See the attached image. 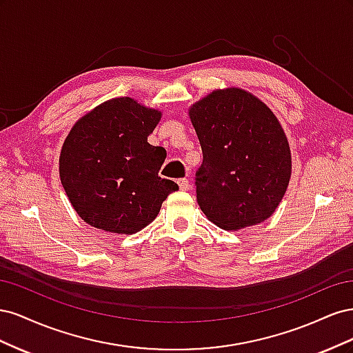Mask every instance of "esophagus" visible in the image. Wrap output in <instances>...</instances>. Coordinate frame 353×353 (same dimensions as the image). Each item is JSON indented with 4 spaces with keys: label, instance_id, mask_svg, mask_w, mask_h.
<instances>
[{
    "label": "esophagus",
    "instance_id": "1",
    "mask_svg": "<svg viewBox=\"0 0 353 353\" xmlns=\"http://www.w3.org/2000/svg\"><path fill=\"white\" fill-rule=\"evenodd\" d=\"M178 185H179V188H181V190H184V191H187V190H190V188H191V184H190V181H188L187 178H181V179H178Z\"/></svg>",
    "mask_w": 353,
    "mask_h": 353
}]
</instances>
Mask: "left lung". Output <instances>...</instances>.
<instances>
[{"instance_id":"8db88e82","label":"left lung","mask_w":353,"mask_h":353,"mask_svg":"<svg viewBox=\"0 0 353 353\" xmlns=\"http://www.w3.org/2000/svg\"><path fill=\"white\" fill-rule=\"evenodd\" d=\"M203 152L196 194L219 228L240 230L270 218L285 193L292 156L280 122L252 94L218 90L190 110Z\"/></svg>"}]
</instances>
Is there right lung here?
Returning <instances> with one entry per match:
<instances>
[{"label":"right lung","mask_w":353,"mask_h":353,"mask_svg":"<svg viewBox=\"0 0 353 353\" xmlns=\"http://www.w3.org/2000/svg\"><path fill=\"white\" fill-rule=\"evenodd\" d=\"M160 113L130 97L113 99L72 128L60 154V179L91 227L134 234L150 223L178 190L159 176L166 150L147 143Z\"/></svg>","instance_id":"add662e5"}]
</instances>
